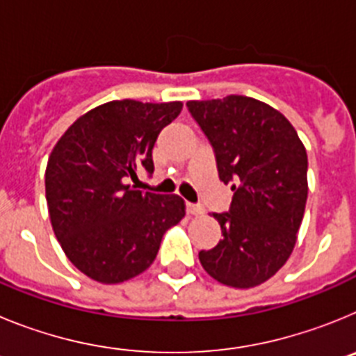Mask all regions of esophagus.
Returning <instances> with one entry per match:
<instances>
[{
	"label": "esophagus",
	"mask_w": 356,
	"mask_h": 356,
	"mask_svg": "<svg viewBox=\"0 0 356 356\" xmlns=\"http://www.w3.org/2000/svg\"><path fill=\"white\" fill-rule=\"evenodd\" d=\"M187 212L191 216H203L205 213V209L201 205H193V203H187Z\"/></svg>",
	"instance_id": "obj_1"
}]
</instances>
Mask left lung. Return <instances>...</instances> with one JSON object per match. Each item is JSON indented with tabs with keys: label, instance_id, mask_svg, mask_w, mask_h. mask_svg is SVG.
Segmentation results:
<instances>
[{
	"label": "left lung",
	"instance_id": "1",
	"mask_svg": "<svg viewBox=\"0 0 356 356\" xmlns=\"http://www.w3.org/2000/svg\"><path fill=\"white\" fill-rule=\"evenodd\" d=\"M187 106L212 144L219 180L234 191L228 212L213 213L222 238L200 251V262L228 287H257L294 250L307 205V149L284 114L253 97Z\"/></svg>",
	"mask_w": 356,
	"mask_h": 356
}]
</instances>
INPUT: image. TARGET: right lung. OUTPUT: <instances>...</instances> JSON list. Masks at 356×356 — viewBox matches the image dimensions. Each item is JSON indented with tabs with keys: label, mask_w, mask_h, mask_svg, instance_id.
Wrapping results in <instances>:
<instances>
[{
	"label": "right lung",
	"mask_w": 356,
	"mask_h": 356,
	"mask_svg": "<svg viewBox=\"0 0 356 356\" xmlns=\"http://www.w3.org/2000/svg\"><path fill=\"white\" fill-rule=\"evenodd\" d=\"M181 102H108L78 118L55 144L46 201L65 257L99 284H121L153 264L163 234L185 216L180 196L143 193L130 180L153 172L156 137Z\"/></svg>",
	"instance_id": "obj_1"
}]
</instances>
